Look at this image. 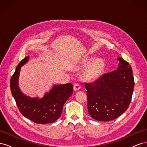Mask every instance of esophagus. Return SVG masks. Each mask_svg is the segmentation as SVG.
I'll use <instances>...</instances> for the list:
<instances>
[{
  "label": "esophagus",
  "instance_id": "obj_1",
  "mask_svg": "<svg viewBox=\"0 0 147 147\" xmlns=\"http://www.w3.org/2000/svg\"><path fill=\"white\" fill-rule=\"evenodd\" d=\"M81 86H80V84H78V83H75L74 85V91H78L79 90H80Z\"/></svg>",
  "mask_w": 147,
  "mask_h": 147
}]
</instances>
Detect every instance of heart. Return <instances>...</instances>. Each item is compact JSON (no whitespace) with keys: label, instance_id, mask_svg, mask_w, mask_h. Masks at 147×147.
I'll use <instances>...</instances> for the list:
<instances>
[{"label":"heart","instance_id":"obj_1","mask_svg":"<svg viewBox=\"0 0 147 147\" xmlns=\"http://www.w3.org/2000/svg\"><path fill=\"white\" fill-rule=\"evenodd\" d=\"M89 64L84 70V76L88 78H94L102 72L104 68V61L101 58H95L92 61L91 58L86 59L83 62V65Z\"/></svg>","mask_w":147,"mask_h":147}]
</instances>
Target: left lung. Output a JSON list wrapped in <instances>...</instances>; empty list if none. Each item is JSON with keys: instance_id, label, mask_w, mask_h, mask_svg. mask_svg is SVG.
<instances>
[{"instance_id": "8db88e82", "label": "left lung", "mask_w": 147, "mask_h": 147, "mask_svg": "<svg viewBox=\"0 0 147 147\" xmlns=\"http://www.w3.org/2000/svg\"><path fill=\"white\" fill-rule=\"evenodd\" d=\"M118 61L116 70L84 84L89 114L97 121H109L117 118L130 104L134 87L132 70L121 57Z\"/></svg>"}]
</instances>
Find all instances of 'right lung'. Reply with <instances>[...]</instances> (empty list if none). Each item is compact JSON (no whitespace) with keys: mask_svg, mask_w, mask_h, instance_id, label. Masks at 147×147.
<instances>
[{"mask_svg":"<svg viewBox=\"0 0 147 147\" xmlns=\"http://www.w3.org/2000/svg\"><path fill=\"white\" fill-rule=\"evenodd\" d=\"M29 59L26 56L17 65L10 80L11 94L20 112L26 118L35 123L45 124L54 123L63 112V105L73 92V84L67 83L54 85L42 98H32L20 90L18 79L21 67Z\"/></svg>","mask_w":147,"mask_h":147,"instance_id":"obj_1","label":"right lung"}]
</instances>
